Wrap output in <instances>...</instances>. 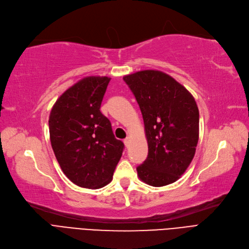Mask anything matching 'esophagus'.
Returning <instances> with one entry per match:
<instances>
[{
    "instance_id": "34e87169",
    "label": "esophagus",
    "mask_w": 249,
    "mask_h": 249,
    "mask_svg": "<svg viewBox=\"0 0 249 249\" xmlns=\"http://www.w3.org/2000/svg\"><path fill=\"white\" fill-rule=\"evenodd\" d=\"M129 142H130V138H129V137L125 138V139H124V144H125L126 146H128V144H129Z\"/></svg>"
}]
</instances>
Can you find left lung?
<instances>
[{
	"mask_svg": "<svg viewBox=\"0 0 249 249\" xmlns=\"http://www.w3.org/2000/svg\"><path fill=\"white\" fill-rule=\"evenodd\" d=\"M142 111L148 155L140 180L155 187L177 181L196 154L199 112L192 94L170 75L143 70L123 77Z\"/></svg>",
	"mask_w": 249,
	"mask_h": 249,
	"instance_id": "obj_1",
	"label": "left lung"
}]
</instances>
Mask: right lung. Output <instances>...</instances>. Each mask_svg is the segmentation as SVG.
<instances>
[{
	"mask_svg": "<svg viewBox=\"0 0 249 249\" xmlns=\"http://www.w3.org/2000/svg\"><path fill=\"white\" fill-rule=\"evenodd\" d=\"M111 78L89 76L65 91L50 114V139L67 178L80 187L109 184L124 143L115 138L111 122L100 109Z\"/></svg>",
	"mask_w": 249,
	"mask_h": 249,
	"instance_id": "add662e5",
	"label": "right lung"
}]
</instances>
